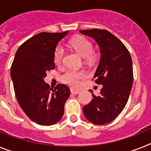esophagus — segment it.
Returning a JSON list of instances; mask_svg holds the SVG:
<instances>
[{
    "mask_svg": "<svg viewBox=\"0 0 151 151\" xmlns=\"http://www.w3.org/2000/svg\"><path fill=\"white\" fill-rule=\"evenodd\" d=\"M80 92H81V91H79V90L73 89V88H71V89H70V93H73V94H78Z\"/></svg>",
    "mask_w": 151,
    "mask_h": 151,
    "instance_id": "34e87169",
    "label": "esophagus"
}]
</instances>
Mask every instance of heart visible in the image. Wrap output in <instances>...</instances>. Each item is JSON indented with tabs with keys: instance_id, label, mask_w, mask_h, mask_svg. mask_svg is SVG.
<instances>
[{
	"instance_id": "heart-1",
	"label": "heart",
	"mask_w": 151,
	"mask_h": 151,
	"mask_svg": "<svg viewBox=\"0 0 151 151\" xmlns=\"http://www.w3.org/2000/svg\"><path fill=\"white\" fill-rule=\"evenodd\" d=\"M70 46L78 52L81 56L83 58H91L92 57L93 51V44L89 40L84 37L79 36L72 39L70 42ZM64 48L62 46L58 45L54 50V63L58 65L61 64L63 57H64ZM87 77L84 70H66L60 77V80L63 83L72 86L78 87L80 84L81 80Z\"/></svg>"
}]
</instances>
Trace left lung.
Returning a JSON list of instances; mask_svg holds the SVG:
<instances>
[{
  "mask_svg": "<svg viewBox=\"0 0 151 151\" xmlns=\"http://www.w3.org/2000/svg\"><path fill=\"white\" fill-rule=\"evenodd\" d=\"M80 32L93 37L101 47V60L93 77L96 83L103 85L100 95L92 93L91 103L83 106V114L94 124H106L114 121L127 103L134 81L132 59L124 44L108 30Z\"/></svg>",
  "mask_w": 151,
  "mask_h": 151,
  "instance_id": "8db88e82",
  "label": "left lung"
}]
</instances>
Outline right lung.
<instances>
[{"mask_svg": "<svg viewBox=\"0 0 151 151\" xmlns=\"http://www.w3.org/2000/svg\"><path fill=\"white\" fill-rule=\"evenodd\" d=\"M68 33L42 32L33 36L17 49L11 65V77L17 102L37 124H54L64 114V104L70 93L69 87L58 84L54 89L50 88L44 78L55 68L54 50Z\"/></svg>", "mask_w": 151, "mask_h": 151, "instance_id": "right-lung-1", "label": "right lung"}]
</instances>
